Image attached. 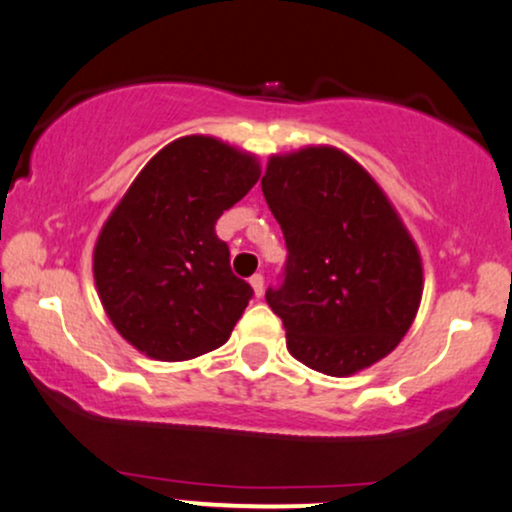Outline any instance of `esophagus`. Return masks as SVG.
Returning <instances> with one entry per match:
<instances>
[{
	"label": "esophagus",
	"mask_w": 512,
	"mask_h": 512,
	"mask_svg": "<svg viewBox=\"0 0 512 512\" xmlns=\"http://www.w3.org/2000/svg\"><path fill=\"white\" fill-rule=\"evenodd\" d=\"M250 286H252V291H255V298H262V295H264V276L262 274L250 276Z\"/></svg>",
	"instance_id": "1"
}]
</instances>
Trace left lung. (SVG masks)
Wrapping results in <instances>:
<instances>
[{
  "label": "left lung",
  "mask_w": 512,
  "mask_h": 512,
  "mask_svg": "<svg viewBox=\"0 0 512 512\" xmlns=\"http://www.w3.org/2000/svg\"><path fill=\"white\" fill-rule=\"evenodd\" d=\"M262 193L286 240L267 303L295 360L348 377L381 360L422 298L420 252L374 178L334 147L269 159Z\"/></svg>",
  "instance_id": "obj_1"
}]
</instances>
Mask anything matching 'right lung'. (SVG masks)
Here are the masks:
<instances>
[{
	"mask_svg": "<svg viewBox=\"0 0 512 512\" xmlns=\"http://www.w3.org/2000/svg\"><path fill=\"white\" fill-rule=\"evenodd\" d=\"M260 178L255 157L205 135L147 162L95 245V283L116 331L140 353L190 360L229 341L252 298L214 224Z\"/></svg>",
	"mask_w": 512,
	"mask_h": 512,
	"instance_id": "1",
	"label": "right lung"
}]
</instances>
